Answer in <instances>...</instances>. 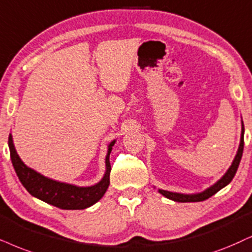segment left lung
<instances>
[{
	"label": "left lung",
	"mask_w": 252,
	"mask_h": 252,
	"mask_svg": "<svg viewBox=\"0 0 252 252\" xmlns=\"http://www.w3.org/2000/svg\"><path fill=\"white\" fill-rule=\"evenodd\" d=\"M243 148H244V126H243V122H242L241 143H240V146H238L237 154L235 156V159L234 161H232L231 166L228 168V171L225 172L224 176L222 177L218 183H215L213 186L209 187V189H207L206 190H203V192L197 193V194L173 193V192H168V190H164V189H158V192L163 194V195L165 197H167V199L173 200V201H177V202H199V201H203V200H207L208 197L214 195L215 193H218L220 189H222L223 187L227 186V185L232 180V178L235 177V174H236V171L238 168V165H240L242 154H243Z\"/></svg>",
	"instance_id": "8db88e82"
}]
</instances>
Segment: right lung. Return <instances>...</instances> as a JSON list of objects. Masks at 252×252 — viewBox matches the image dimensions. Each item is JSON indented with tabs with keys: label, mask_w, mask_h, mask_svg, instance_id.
<instances>
[{
	"label": "right lung",
	"mask_w": 252,
	"mask_h": 252,
	"mask_svg": "<svg viewBox=\"0 0 252 252\" xmlns=\"http://www.w3.org/2000/svg\"><path fill=\"white\" fill-rule=\"evenodd\" d=\"M8 144L9 150H10L12 166L15 168L18 179L31 195L41 200V201L58 207L60 209H85L96 203L108 189V186L110 184L109 176L111 171L109 156L111 149L115 144V141H113L108 145V154L106 156V173H104L103 178L100 183L89 187H79L75 185L60 183V181L44 177L43 174L28 167L22 161L20 156L16 152L11 133L9 135Z\"/></svg>",
	"instance_id": "1"
}]
</instances>
